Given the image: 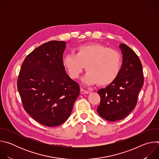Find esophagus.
<instances>
[{
  "mask_svg": "<svg viewBox=\"0 0 159 159\" xmlns=\"http://www.w3.org/2000/svg\"><path fill=\"white\" fill-rule=\"evenodd\" d=\"M80 92H81V93H82V94H89V93H90L89 91H88V90H84V89H82V88L80 89Z\"/></svg>",
  "mask_w": 159,
  "mask_h": 159,
  "instance_id": "esophagus-1",
  "label": "esophagus"
}]
</instances>
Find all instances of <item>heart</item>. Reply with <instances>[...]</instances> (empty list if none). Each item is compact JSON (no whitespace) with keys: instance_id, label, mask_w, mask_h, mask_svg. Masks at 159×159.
Returning <instances> with one entry per match:
<instances>
[{"instance_id":"b5f03b06","label":"heart","mask_w":159,"mask_h":159,"mask_svg":"<svg viewBox=\"0 0 159 159\" xmlns=\"http://www.w3.org/2000/svg\"><path fill=\"white\" fill-rule=\"evenodd\" d=\"M63 65L70 78L78 79L85 66L87 71L83 80L89 85L98 83L106 86L114 82L120 74L121 60L120 53L99 43L82 44L75 54H68L63 58Z\"/></svg>"}]
</instances>
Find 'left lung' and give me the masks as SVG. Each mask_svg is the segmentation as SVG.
Listing matches in <instances>:
<instances>
[{
    "mask_svg": "<svg viewBox=\"0 0 159 159\" xmlns=\"http://www.w3.org/2000/svg\"><path fill=\"white\" fill-rule=\"evenodd\" d=\"M123 63L117 79L105 89L99 90L101 102L97 111L109 121L125 118L133 110L144 82L141 61L128 46L121 43Z\"/></svg>",
    "mask_w": 159,
    "mask_h": 159,
    "instance_id": "left-lung-1",
    "label": "left lung"
}]
</instances>
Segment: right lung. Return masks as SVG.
I'll use <instances>...</instances> for the list:
<instances>
[{"mask_svg":"<svg viewBox=\"0 0 159 159\" xmlns=\"http://www.w3.org/2000/svg\"><path fill=\"white\" fill-rule=\"evenodd\" d=\"M66 43L50 41L25 58L17 87L25 110L48 127L60 125L69 118L80 87L65 70L63 53Z\"/></svg>","mask_w":159,"mask_h":159,"instance_id":"obj_1","label":"right lung"}]
</instances>
